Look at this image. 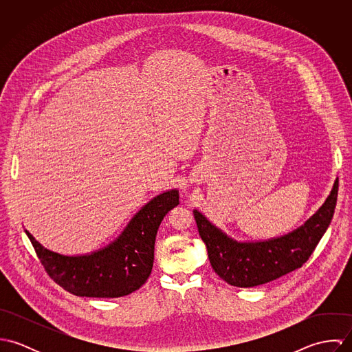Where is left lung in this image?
I'll use <instances>...</instances> for the list:
<instances>
[{"mask_svg": "<svg viewBox=\"0 0 352 352\" xmlns=\"http://www.w3.org/2000/svg\"><path fill=\"white\" fill-rule=\"evenodd\" d=\"M339 180L322 207L300 229L263 243H236L194 211L199 236L215 274L236 287H254L275 280L307 261L331 223Z\"/></svg>", "mask_w": 352, "mask_h": 352, "instance_id": "left-lung-1", "label": "left lung"}]
</instances>
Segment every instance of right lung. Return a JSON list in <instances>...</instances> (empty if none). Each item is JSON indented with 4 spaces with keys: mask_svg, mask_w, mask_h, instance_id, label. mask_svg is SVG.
<instances>
[{
    "mask_svg": "<svg viewBox=\"0 0 352 352\" xmlns=\"http://www.w3.org/2000/svg\"><path fill=\"white\" fill-rule=\"evenodd\" d=\"M179 204L176 190L151 199L107 248L85 256H63L43 248L27 233L47 275L78 297L118 298L138 290L149 278L154 241L164 217Z\"/></svg>",
    "mask_w": 352,
    "mask_h": 352,
    "instance_id": "right-lung-1",
    "label": "right lung"
}]
</instances>
